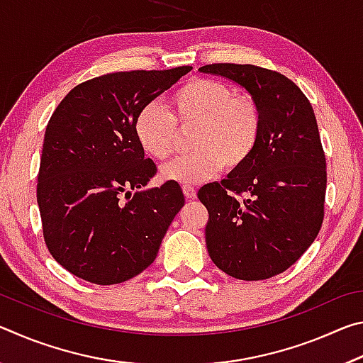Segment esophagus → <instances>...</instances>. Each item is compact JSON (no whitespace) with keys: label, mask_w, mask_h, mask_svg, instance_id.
I'll return each instance as SVG.
<instances>
[{"label":"esophagus","mask_w":363,"mask_h":363,"mask_svg":"<svg viewBox=\"0 0 363 363\" xmlns=\"http://www.w3.org/2000/svg\"><path fill=\"white\" fill-rule=\"evenodd\" d=\"M182 192H184V195H186V199H189V200H194L196 196V190L192 186H182Z\"/></svg>","instance_id":"1"}]
</instances>
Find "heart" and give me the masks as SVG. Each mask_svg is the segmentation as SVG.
<instances>
[{
	"instance_id": "heart-1",
	"label": "heart",
	"mask_w": 363,
	"mask_h": 363,
	"mask_svg": "<svg viewBox=\"0 0 363 363\" xmlns=\"http://www.w3.org/2000/svg\"><path fill=\"white\" fill-rule=\"evenodd\" d=\"M162 106L147 104L134 116V136L147 155L167 162L177 144V128L196 125L187 153L163 168L162 177L190 186L211 179L223 168H238L253 155L262 131V112L250 94H237L214 78L186 79Z\"/></svg>"
}]
</instances>
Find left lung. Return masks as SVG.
I'll list each match as a JSON object with an SVG mask.
<instances>
[{
    "instance_id": "left-lung-1",
    "label": "left lung",
    "mask_w": 363,
    "mask_h": 363,
    "mask_svg": "<svg viewBox=\"0 0 363 363\" xmlns=\"http://www.w3.org/2000/svg\"><path fill=\"white\" fill-rule=\"evenodd\" d=\"M230 78L262 112L261 139L242 167L206 184V248L238 280H264L291 267L315 240L325 216L327 162L314 110L290 78L251 64L199 69Z\"/></svg>"
}]
</instances>
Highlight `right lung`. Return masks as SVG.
<instances>
[{"mask_svg": "<svg viewBox=\"0 0 363 363\" xmlns=\"http://www.w3.org/2000/svg\"><path fill=\"white\" fill-rule=\"evenodd\" d=\"M190 70L107 73L77 84L54 110L36 200L49 253L70 274L113 285L155 261L186 200L174 181L130 195L157 174L134 136V116Z\"/></svg>", "mask_w": 363, "mask_h": 363, "instance_id": "1", "label": "right lung"}]
</instances>
